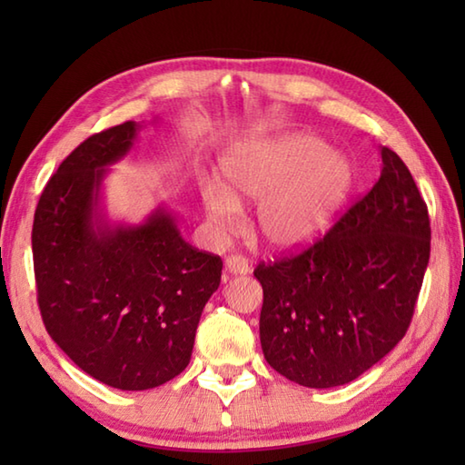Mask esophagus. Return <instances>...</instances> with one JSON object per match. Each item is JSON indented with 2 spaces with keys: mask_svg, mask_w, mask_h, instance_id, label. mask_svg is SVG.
I'll list each match as a JSON object with an SVG mask.
<instances>
[{
  "mask_svg": "<svg viewBox=\"0 0 465 465\" xmlns=\"http://www.w3.org/2000/svg\"><path fill=\"white\" fill-rule=\"evenodd\" d=\"M225 270L233 275H245L252 272V263L243 258L240 253L227 255L225 258Z\"/></svg>",
  "mask_w": 465,
  "mask_h": 465,
  "instance_id": "obj_1",
  "label": "esophagus"
}]
</instances>
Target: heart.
I'll return each instance as SVG.
<instances>
[{"mask_svg": "<svg viewBox=\"0 0 465 465\" xmlns=\"http://www.w3.org/2000/svg\"><path fill=\"white\" fill-rule=\"evenodd\" d=\"M353 183L351 163L308 134H285L248 143L223 160V187L205 185L210 220L230 230L240 203L260 202L255 227L265 243L295 250L331 225Z\"/></svg>", "mask_w": 465, "mask_h": 465, "instance_id": "heart-1", "label": "heart"}]
</instances>
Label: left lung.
<instances>
[{
    "instance_id": "left-lung-1",
    "label": "left lung",
    "mask_w": 465,
    "mask_h": 465,
    "mask_svg": "<svg viewBox=\"0 0 465 465\" xmlns=\"http://www.w3.org/2000/svg\"><path fill=\"white\" fill-rule=\"evenodd\" d=\"M380 153V180L322 240L253 270L265 360L305 388L360 378L396 348L416 310L430 262L428 205L400 155Z\"/></svg>"
}]
</instances>
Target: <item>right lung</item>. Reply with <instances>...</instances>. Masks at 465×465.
Wrapping results in <instances>:
<instances>
[{
	"mask_svg": "<svg viewBox=\"0 0 465 465\" xmlns=\"http://www.w3.org/2000/svg\"><path fill=\"white\" fill-rule=\"evenodd\" d=\"M137 130L125 122L77 145L44 187L32 230L47 333L77 368L125 391L157 388L187 368L223 268L220 255L182 238L163 205L134 225L105 217L107 165L127 155Z\"/></svg>",
	"mask_w": 465,
	"mask_h": 465,
	"instance_id": "obj_1",
	"label": "right lung"
}]
</instances>
